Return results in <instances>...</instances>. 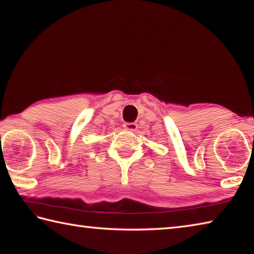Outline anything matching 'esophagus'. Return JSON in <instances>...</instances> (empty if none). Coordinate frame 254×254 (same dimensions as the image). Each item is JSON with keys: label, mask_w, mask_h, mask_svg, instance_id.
Segmentation results:
<instances>
[{"label": "esophagus", "mask_w": 254, "mask_h": 254, "mask_svg": "<svg viewBox=\"0 0 254 254\" xmlns=\"http://www.w3.org/2000/svg\"><path fill=\"white\" fill-rule=\"evenodd\" d=\"M123 127H124V128H127V130H128V131H135L137 128V124L131 122V123H126Z\"/></svg>", "instance_id": "esophagus-1"}]
</instances>
